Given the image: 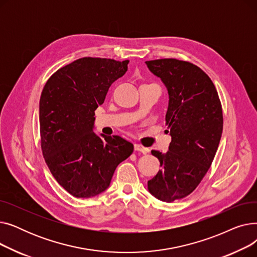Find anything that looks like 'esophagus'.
<instances>
[{"label": "esophagus", "mask_w": 257, "mask_h": 257, "mask_svg": "<svg viewBox=\"0 0 257 257\" xmlns=\"http://www.w3.org/2000/svg\"><path fill=\"white\" fill-rule=\"evenodd\" d=\"M134 150L138 151V152H142L143 154H147L148 151H149V149H148V148L144 147L141 144H136V145H134Z\"/></svg>", "instance_id": "34e87169"}]
</instances>
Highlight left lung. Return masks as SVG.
Wrapping results in <instances>:
<instances>
[{
	"mask_svg": "<svg viewBox=\"0 0 257 257\" xmlns=\"http://www.w3.org/2000/svg\"><path fill=\"white\" fill-rule=\"evenodd\" d=\"M146 63L168 88L166 120L172 137L167 153L152 151L161 170L148 181V190L161 201L174 202L192 194L212 164L223 131L222 104L199 66L174 58Z\"/></svg>",
	"mask_w": 257,
	"mask_h": 257,
	"instance_id": "obj_1",
	"label": "left lung"
}]
</instances>
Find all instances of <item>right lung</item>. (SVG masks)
I'll list each match as a JSON object with an SVG mask.
<instances>
[{"label":"right lung","mask_w":257,"mask_h":257,"mask_svg":"<svg viewBox=\"0 0 257 257\" xmlns=\"http://www.w3.org/2000/svg\"><path fill=\"white\" fill-rule=\"evenodd\" d=\"M129 60L83 57L62 66L46 82L39 100L40 147L56 181L76 198H90L109 186L116 167L133 152L119 136L93 132L94 110Z\"/></svg>","instance_id":"right-lung-1"}]
</instances>
